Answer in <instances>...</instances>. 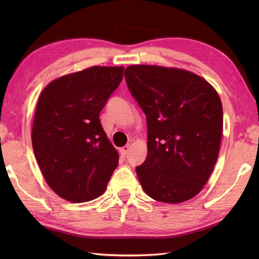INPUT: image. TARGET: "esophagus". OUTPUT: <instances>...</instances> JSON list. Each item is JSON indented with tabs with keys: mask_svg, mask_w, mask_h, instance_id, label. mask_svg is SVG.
Masks as SVG:
<instances>
[{
	"mask_svg": "<svg viewBox=\"0 0 259 259\" xmlns=\"http://www.w3.org/2000/svg\"><path fill=\"white\" fill-rule=\"evenodd\" d=\"M129 150H130V147H129V146H124V147L121 148V149H120V153H121V156H122V157H125L126 155H128Z\"/></svg>",
	"mask_w": 259,
	"mask_h": 259,
	"instance_id": "1",
	"label": "esophagus"
}]
</instances>
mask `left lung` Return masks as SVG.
<instances>
[{"instance_id":"8db88e82","label":"left lung","mask_w":259,"mask_h":259,"mask_svg":"<svg viewBox=\"0 0 259 259\" xmlns=\"http://www.w3.org/2000/svg\"><path fill=\"white\" fill-rule=\"evenodd\" d=\"M124 76L147 119V158L136 168L142 188L157 201L191 199L219 155L221 98L206 80L181 69L130 65Z\"/></svg>"}]
</instances>
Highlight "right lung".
Returning a JSON list of instances; mask_svg holds the SVG:
<instances>
[{
  "instance_id": "right-lung-1",
  "label": "right lung",
  "mask_w": 259,
  "mask_h": 259,
  "mask_svg": "<svg viewBox=\"0 0 259 259\" xmlns=\"http://www.w3.org/2000/svg\"><path fill=\"white\" fill-rule=\"evenodd\" d=\"M122 76L123 67H91L52 81L38 97L33 151L47 184L65 200L96 199L118 167L99 114Z\"/></svg>"
}]
</instances>
